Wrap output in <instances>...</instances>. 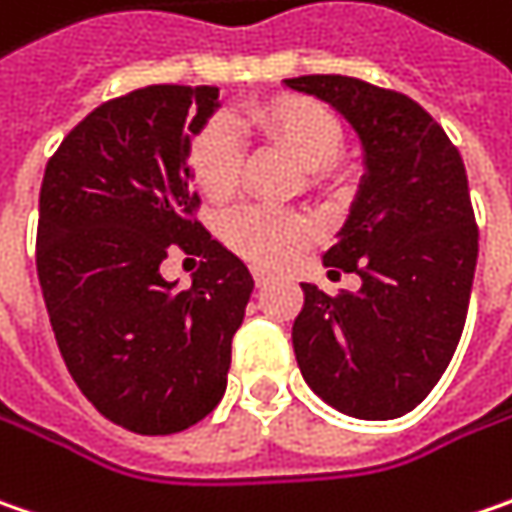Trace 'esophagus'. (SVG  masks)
<instances>
[{"label": "esophagus", "instance_id": "1", "mask_svg": "<svg viewBox=\"0 0 512 512\" xmlns=\"http://www.w3.org/2000/svg\"><path fill=\"white\" fill-rule=\"evenodd\" d=\"M253 282H256V288H265L270 282V273H265V270H253Z\"/></svg>", "mask_w": 512, "mask_h": 512}]
</instances>
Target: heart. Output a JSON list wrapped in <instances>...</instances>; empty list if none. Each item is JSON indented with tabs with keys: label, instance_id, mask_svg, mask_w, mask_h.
<instances>
[{
	"label": "heart",
	"instance_id": "b5f03b06",
	"mask_svg": "<svg viewBox=\"0 0 512 512\" xmlns=\"http://www.w3.org/2000/svg\"><path fill=\"white\" fill-rule=\"evenodd\" d=\"M244 120L273 146L285 149L305 172V184L322 187L337 178L334 158L343 152L345 123L334 109L311 97H276L247 109ZM242 169V146L230 120H210L190 143V172L195 187L224 198L236 190ZM308 233V221L296 213L262 204H242L221 221V236L239 256L270 268L288 256Z\"/></svg>",
	"mask_w": 512,
	"mask_h": 512
}]
</instances>
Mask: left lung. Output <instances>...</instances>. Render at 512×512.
Returning <instances> with one entry per match:
<instances>
[{"label": "left lung", "mask_w": 512, "mask_h": 512, "mask_svg": "<svg viewBox=\"0 0 512 512\" xmlns=\"http://www.w3.org/2000/svg\"><path fill=\"white\" fill-rule=\"evenodd\" d=\"M285 86L351 123L366 169L337 242L322 253L331 273H357L363 285L328 296L302 282L296 363L337 412L392 421L435 389L464 331L478 259L467 169L447 132L400 91L343 74Z\"/></svg>", "instance_id": "left-lung-1"}]
</instances>
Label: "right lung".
Wrapping results in <instances>:
<instances>
[{
    "label": "right lung",
    "mask_w": 512,
    "mask_h": 512,
    "mask_svg": "<svg viewBox=\"0 0 512 512\" xmlns=\"http://www.w3.org/2000/svg\"><path fill=\"white\" fill-rule=\"evenodd\" d=\"M216 86H146L97 106L39 190L37 273L65 366L91 406L138 435H172L218 406L253 276L198 218L190 143ZM172 249L204 255L187 292Z\"/></svg>",
    "instance_id": "1"
}]
</instances>
